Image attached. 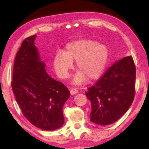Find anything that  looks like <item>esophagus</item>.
<instances>
[{
	"mask_svg": "<svg viewBox=\"0 0 149 149\" xmlns=\"http://www.w3.org/2000/svg\"><path fill=\"white\" fill-rule=\"evenodd\" d=\"M77 93H78V90L77 89H75V88H72V89H70V94L72 95L76 94Z\"/></svg>",
	"mask_w": 149,
	"mask_h": 149,
	"instance_id": "1",
	"label": "esophagus"
}]
</instances>
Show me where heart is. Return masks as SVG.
I'll return each instance as SVG.
<instances>
[{
  "label": "heart",
  "mask_w": 149,
  "mask_h": 149,
  "mask_svg": "<svg viewBox=\"0 0 149 149\" xmlns=\"http://www.w3.org/2000/svg\"><path fill=\"white\" fill-rule=\"evenodd\" d=\"M108 50L104 44L87 39H79L70 41L64 50L55 54L53 66L57 75L61 78L68 76L73 68V61L76 60L77 72L73 82L82 84L97 80L101 76L107 64Z\"/></svg>",
  "instance_id": "obj_1"
}]
</instances>
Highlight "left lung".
<instances>
[{"instance_id":"8db88e82","label":"left lung","mask_w":149,"mask_h":149,"mask_svg":"<svg viewBox=\"0 0 149 149\" xmlns=\"http://www.w3.org/2000/svg\"><path fill=\"white\" fill-rule=\"evenodd\" d=\"M135 66L132 56L115 62L85 93L91 103V122L100 125L114 123L134 99Z\"/></svg>"}]
</instances>
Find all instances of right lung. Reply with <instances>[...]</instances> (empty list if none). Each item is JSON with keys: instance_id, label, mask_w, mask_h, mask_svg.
Returning <instances> with one entry per match:
<instances>
[{"instance_id": "1", "label": "right lung", "mask_w": 149, "mask_h": 149, "mask_svg": "<svg viewBox=\"0 0 149 149\" xmlns=\"http://www.w3.org/2000/svg\"><path fill=\"white\" fill-rule=\"evenodd\" d=\"M37 35L22 43L14 60L12 88L27 120L39 129L52 131L64 123L62 108L70 93L47 74L35 45Z\"/></svg>"}]
</instances>
